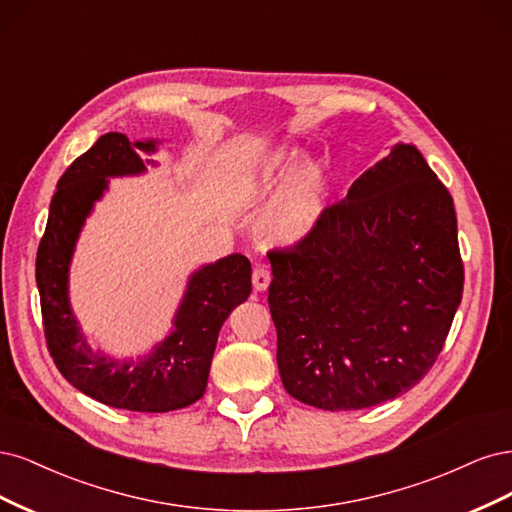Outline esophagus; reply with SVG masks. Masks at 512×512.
I'll list each match as a JSON object with an SVG mask.
<instances>
[{
  "label": "esophagus",
  "instance_id": "34e87169",
  "mask_svg": "<svg viewBox=\"0 0 512 512\" xmlns=\"http://www.w3.org/2000/svg\"><path fill=\"white\" fill-rule=\"evenodd\" d=\"M270 270L266 266H255L253 270V287L255 291H266L270 285Z\"/></svg>",
  "mask_w": 512,
  "mask_h": 512
}]
</instances>
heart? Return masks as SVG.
Returning <instances> with one entry per match:
<instances>
[{
  "instance_id": "heart-1",
  "label": "heart",
  "mask_w": 512,
  "mask_h": 512,
  "mask_svg": "<svg viewBox=\"0 0 512 512\" xmlns=\"http://www.w3.org/2000/svg\"><path fill=\"white\" fill-rule=\"evenodd\" d=\"M327 193L323 166L302 163L300 151L293 148L259 157L236 183V197L246 208H259L273 197L259 219V234L283 246L298 244L312 234L325 212Z\"/></svg>"
}]
</instances>
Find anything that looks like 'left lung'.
<instances>
[{"instance_id":"8db88e82","label":"left lung","mask_w":512,"mask_h":512,"mask_svg":"<svg viewBox=\"0 0 512 512\" xmlns=\"http://www.w3.org/2000/svg\"><path fill=\"white\" fill-rule=\"evenodd\" d=\"M268 259L280 378L323 410L370 408L415 387L464 291L453 197L404 142L304 242Z\"/></svg>"}]
</instances>
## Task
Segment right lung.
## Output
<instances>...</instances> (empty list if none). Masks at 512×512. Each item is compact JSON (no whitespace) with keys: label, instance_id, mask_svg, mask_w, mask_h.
<instances>
[{"label":"right lung","instance_id":"add662e5","mask_svg":"<svg viewBox=\"0 0 512 512\" xmlns=\"http://www.w3.org/2000/svg\"><path fill=\"white\" fill-rule=\"evenodd\" d=\"M157 144L129 142L125 134L110 131L80 155L59 178L36 257L44 336L59 372L89 398L136 412H170L202 398L221 325L253 289L251 261L240 253L227 255L189 276L172 332L151 353L114 359L89 346L70 306V263L78 236L110 178L138 176L146 166H157L151 159Z\"/></svg>","mask_w":512,"mask_h":512}]
</instances>
